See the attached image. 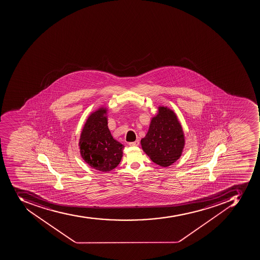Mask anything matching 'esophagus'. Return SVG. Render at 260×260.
Returning <instances> with one entry per match:
<instances>
[{"label": "esophagus", "mask_w": 260, "mask_h": 260, "mask_svg": "<svg viewBox=\"0 0 260 260\" xmlns=\"http://www.w3.org/2000/svg\"><path fill=\"white\" fill-rule=\"evenodd\" d=\"M139 141H136V142H129V146H139Z\"/></svg>", "instance_id": "obj_1"}]
</instances>
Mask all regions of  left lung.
<instances>
[{
	"label": "left lung",
	"mask_w": 260,
	"mask_h": 260,
	"mask_svg": "<svg viewBox=\"0 0 260 260\" xmlns=\"http://www.w3.org/2000/svg\"><path fill=\"white\" fill-rule=\"evenodd\" d=\"M141 145L144 152L161 167H169L181 157L185 135L173 110L167 106H158Z\"/></svg>",
	"instance_id": "obj_1"
}]
</instances>
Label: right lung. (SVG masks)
<instances>
[{
  "instance_id": "1",
  "label": "right lung",
  "mask_w": 260,
  "mask_h": 260,
  "mask_svg": "<svg viewBox=\"0 0 260 260\" xmlns=\"http://www.w3.org/2000/svg\"><path fill=\"white\" fill-rule=\"evenodd\" d=\"M107 112L108 108L101 106L90 114L78 142L83 160L90 167L103 173L111 171L118 166L124 147L110 133Z\"/></svg>"
}]
</instances>
